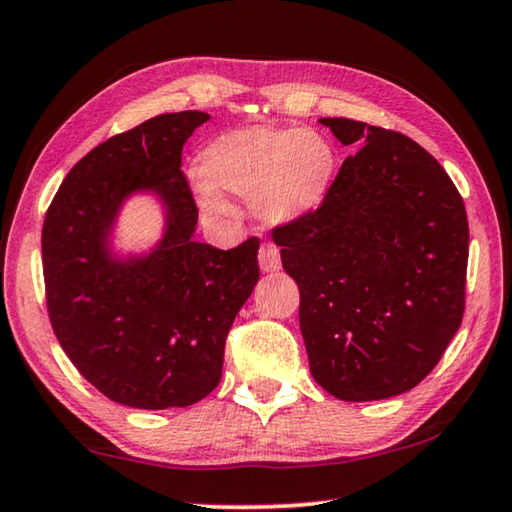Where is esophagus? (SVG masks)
I'll return each mask as SVG.
<instances>
[{
    "label": "esophagus",
    "mask_w": 512,
    "mask_h": 512,
    "mask_svg": "<svg viewBox=\"0 0 512 512\" xmlns=\"http://www.w3.org/2000/svg\"><path fill=\"white\" fill-rule=\"evenodd\" d=\"M259 268L264 273H275L282 268V259H280V250L273 244H264L259 248Z\"/></svg>",
    "instance_id": "obj_1"
}]
</instances>
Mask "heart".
<instances>
[{"instance_id": "1", "label": "heart", "mask_w": 512, "mask_h": 512, "mask_svg": "<svg viewBox=\"0 0 512 512\" xmlns=\"http://www.w3.org/2000/svg\"><path fill=\"white\" fill-rule=\"evenodd\" d=\"M334 149L309 128L248 126L228 131L198 153L196 196L207 216L228 210L221 194L255 198L266 223L287 225L323 205L334 180Z\"/></svg>"}]
</instances>
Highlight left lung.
Listing matches in <instances>:
<instances>
[{
  "label": "left lung",
  "mask_w": 512,
  "mask_h": 512,
  "mask_svg": "<svg viewBox=\"0 0 512 512\" xmlns=\"http://www.w3.org/2000/svg\"><path fill=\"white\" fill-rule=\"evenodd\" d=\"M320 124L359 151L323 205L273 239L300 289L311 375L343 402L386 400L418 386L461 327L465 205L411 137L343 117Z\"/></svg>",
  "instance_id": "obj_1"
}]
</instances>
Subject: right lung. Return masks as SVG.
<instances>
[{
	"label": "right lung",
	"instance_id": "obj_1",
	"mask_svg": "<svg viewBox=\"0 0 512 512\" xmlns=\"http://www.w3.org/2000/svg\"><path fill=\"white\" fill-rule=\"evenodd\" d=\"M210 119L183 110L110 137L67 173L42 225L47 309L60 348L112 402L192 406L221 381L225 339L259 280V239L232 250L194 239L198 210L180 171L187 137ZM165 212L149 254L111 250L128 197Z\"/></svg>",
	"mask_w": 512,
	"mask_h": 512
}]
</instances>
